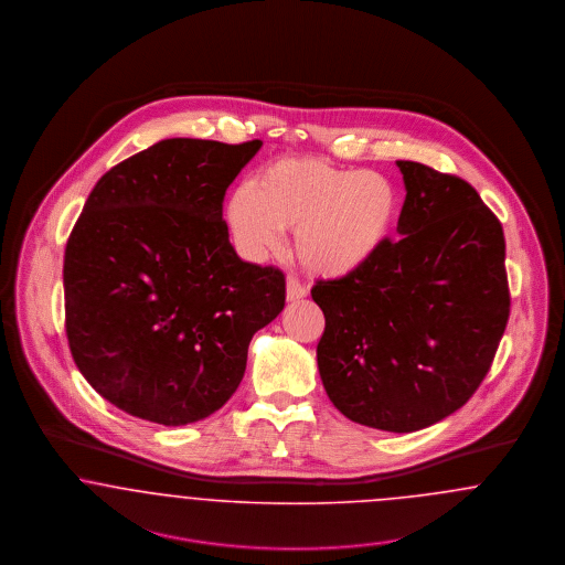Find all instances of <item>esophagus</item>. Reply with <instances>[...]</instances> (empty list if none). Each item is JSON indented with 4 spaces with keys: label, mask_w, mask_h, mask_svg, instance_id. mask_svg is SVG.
Returning <instances> with one entry per match:
<instances>
[{
    "label": "esophagus",
    "mask_w": 565,
    "mask_h": 565,
    "mask_svg": "<svg viewBox=\"0 0 565 565\" xmlns=\"http://www.w3.org/2000/svg\"><path fill=\"white\" fill-rule=\"evenodd\" d=\"M306 296V287L297 280L296 276H287V299L297 301Z\"/></svg>",
    "instance_id": "34e87169"
}]
</instances>
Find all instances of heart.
<instances>
[{
	"instance_id": "heart-1",
	"label": "heart",
	"mask_w": 565,
	"mask_h": 565,
	"mask_svg": "<svg viewBox=\"0 0 565 565\" xmlns=\"http://www.w3.org/2000/svg\"><path fill=\"white\" fill-rule=\"evenodd\" d=\"M399 212V193L381 172L287 157L259 168L230 195L225 221L239 250L259 259L296 230L297 259L323 278L365 268L383 248Z\"/></svg>"
}]
</instances>
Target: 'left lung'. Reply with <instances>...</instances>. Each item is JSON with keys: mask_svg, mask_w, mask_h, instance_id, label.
I'll return each instance as SVG.
<instances>
[{"mask_svg": "<svg viewBox=\"0 0 565 565\" xmlns=\"http://www.w3.org/2000/svg\"><path fill=\"white\" fill-rule=\"evenodd\" d=\"M397 239L351 276L317 280L319 374L351 420L395 434L459 411L487 376L510 315L502 223L475 186L397 161Z\"/></svg>", "mask_w": 565, "mask_h": 565, "instance_id": "8db88e82", "label": "left lung"}]
</instances>
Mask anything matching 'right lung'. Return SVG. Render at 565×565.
Masks as SVG:
<instances>
[{"label": "right lung", "mask_w": 565, "mask_h": 565, "mask_svg": "<svg viewBox=\"0 0 565 565\" xmlns=\"http://www.w3.org/2000/svg\"><path fill=\"white\" fill-rule=\"evenodd\" d=\"M262 140L170 138L90 191L63 259L65 333L81 374L127 415L186 425L238 388L285 274L242 262L223 198Z\"/></svg>", "instance_id": "1"}]
</instances>
